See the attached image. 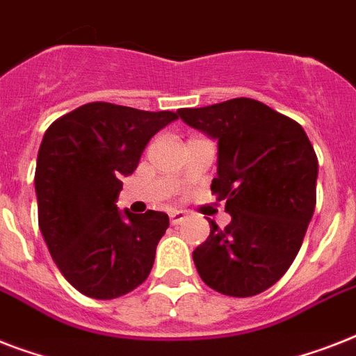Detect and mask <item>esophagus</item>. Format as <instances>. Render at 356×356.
<instances>
[{
	"label": "esophagus",
	"instance_id": "34e87169",
	"mask_svg": "<svg viewBox=\"0 0 356 356\" xmlns=\"http://www.w3.org/2000/svg\"><path fill=\"white\" fill-rule=\"evenodd\" d=\"M184 220H186V212L183 211L170 212V222H172V225H179V223H183Z\"/></svg>",
	"mask_w": 356,
	"mask_h": 356
}]
</instances>
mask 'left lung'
Returning a JSON list of instances; mask_svg holds the SVG:
<instances>
[{"label": "left lung", "mask_w": 356, "mask_h": 356, "mask_svg": "<svg viewBox=\"0 0 356 356\" xmlns=\"http://www.w3.org/2000/svg\"><path fill=\"white\" fill-rule=\"evenodd\" d=\"M183 122L218 140V177L231 223L194 251L207 286L249 298L273 286L292 266L316 209L318 156L305 129L251 97L181 108Z\"/></svg>", "instance_id": "obj_1"}]
</instances>
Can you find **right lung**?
Segmentation results:
<instances>
[{"label":"right lung","mask_w":356,"mask_h":356,"mask_svg":"<svg viewBox=\"0 0 356 356\" xmlns=\"http://www.w3.org/2000/svg\"><path fill=\"white\" fill-rule=\"evenodd\" d=\"M177 113L86 103L47 127L36 159L38 227L64 279L94 299L133 292L147 279L164 212L118 211L122 179Z\"/></svg>","instance_id":"obj_1"}]
</instances>
